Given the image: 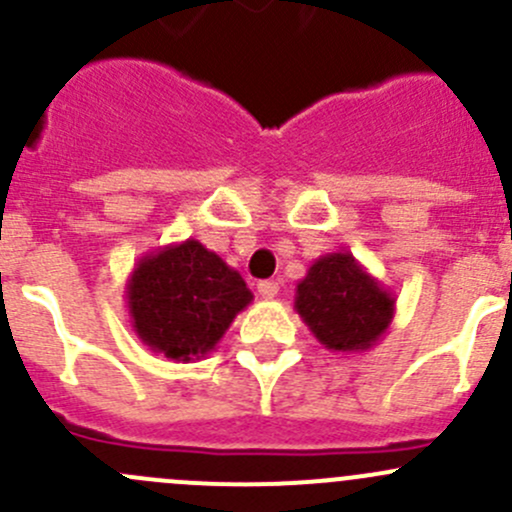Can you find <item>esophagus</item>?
Listing matches in <instances>:
<instances>
[{"label":"esophagus","mask_w":512,"mask_h":512,"mask_svg":"<svg viewBox=\"0 0 512 512\" xmlns=\"http://www.w3.org/2000/svg\"><path fill=\"white\" fill-rule=\"evenodd\" d=\"M257 292H260V297L272 299V297H277V292H280V285L272 280H262V282H257Z\"/></svg>","instance_id":"1"}]
</instances>
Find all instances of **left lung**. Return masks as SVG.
<instances>
[{
    "instance_id": "obj_1",
    "label": "left lung",
    "mask_w": 512,
    "mask_h": 512,
    "mask_svg": "<svg viewBox=\"0 0 512 512\" xmlns=\"http://www.w3.org/2000/svg\"><path fill=\"white\" fill-rule=\"evenodd\" d=\"M294 309L329 352H369L396 314V297L347 250L329 252L297 282Z\"/></svg>"
}]
</instances>
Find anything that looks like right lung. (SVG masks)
<instances>
[{
  "instance_id": "right-lung-1",
  "label": "right lung",
  "mask_w": 512,
  "mask_h": 512,
  "mask_svg": "<svg viewBox=\"0 0 512 512\" xmlns=\"http://www.w3.org/2000/svg\"><path fill=\"white\" fill-rule=\"evenodd\" d=\"M252 302L240 272L198 240L148 252L126 282L133 332L170 361L205 359Z\"/></svg>"
}]
</instances>
